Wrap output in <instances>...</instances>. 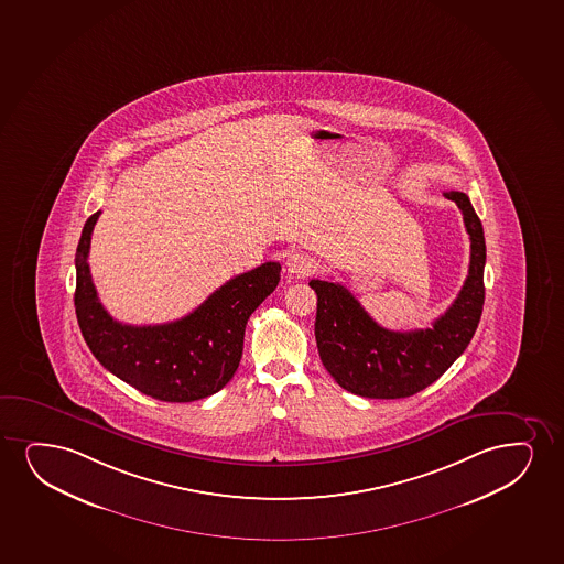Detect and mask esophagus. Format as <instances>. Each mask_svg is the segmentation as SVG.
I'll use <instances>...</instances> for the list:
<instances>
[{
    "label": "esophagus",
    "mask_w": 564,
    "mask_h": 564,
    "mask_svg": "<svg viewBox=\"0 0 564 564\" xmlns=\"http://www.w3.org/2000/svg\"><path fill=\"white\" fill-rule=\"evenodd\" d=\"M313 257L307 256V253H293L285 261V269L295 276H307L308 272L313 271Z\"/></svg>",
    "instance_id": "esophagus-1"
}]
</instances>
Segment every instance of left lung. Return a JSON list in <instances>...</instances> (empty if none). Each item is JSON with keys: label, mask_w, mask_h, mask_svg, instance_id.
I'll list each match as a JSON object with an SVG mask.
<instances>
[{"label": "left lung", "mask_w": 564, "mask_h": 564, "mask_svg": "<svg viewBox=\"0 0 564 564\" xmlns=\"http://www.w3.org/2000/svg\"><path fill=\"white\" fill-rule=\"evenodd\" d=\"M444 196L462 209L470 261L462 292L433 328H381L345 285L308 282L318 297L314 336L321 360L345 391L366 399L412 397L435 383L475 336L485 305V232L467 194L449 191Z\"/></svg>", "instance_id": "1"}]
</instances>
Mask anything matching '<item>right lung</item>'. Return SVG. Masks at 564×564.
I'll return each mask as SVG.
<instances>
[{
	"mask_svg": "<svg viewBox=\"0 0 564 564\" xmlns=\"http://www.w3.org/2000/svg\"><path fill=\"white\" fill-rule=\"evenodd\" d=\"M99 215L82 230L74 293L79 329L94 357L116 378L164 402H193L221 391L242 358L248 318L279 285L280 264L263 263L228 280L181 321L121 324L100 305L87 263Z\"/></svg>",
	"mask_w": 564,
	"mask_h": 564,
	"instance_id": "obj_1",
	"label": "right lung"
}]
</instances>
